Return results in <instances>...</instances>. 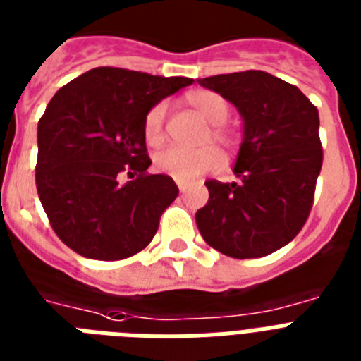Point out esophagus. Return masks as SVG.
<instances>
[{
	"label": "esophagus",
	"instance_id": "esophagus-1",
	"mask_svg": "<svg viewBox=\"0 0 361 361\" xmlns=\"http://www.w3.org/2000/svg\"><path fill=\"white\" fill-rule=\"evenodd\" d=\"M177 186H178V192H180V194H184V192H186V188H188V184L184 183V180H177Z\"/></svg>",
	"mask_w": 361,
	"mask_h": 361
}]
</instances>
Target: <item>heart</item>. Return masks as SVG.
I'll return each mask as SVG.
<instances>
[{"mask_svg": "<svg viewBox=\"0 0 361 361\" xmlns=\"http://www.w3.org/2000/svg\"><path fill=\"white\" fill-rule=\"evenodd\" d=\"M184 104L197 111L210 126L204 137L207 143H214L224 151H233L236 147V135L226 125L229 119L231 106L226 97L209 89H194L184 94ZM166 104H154L147 111L143 119V137L149 147L162 145L166 137ZM221 166L220 151L212 145L201 149H183V147H167L154 157V167L164 175H169L175 180H192V178L216 171Z\"/></svg>", "mask_w": 361, "mask_h": 361, "instance_id": "1", "label": "heart"}]
</instances>
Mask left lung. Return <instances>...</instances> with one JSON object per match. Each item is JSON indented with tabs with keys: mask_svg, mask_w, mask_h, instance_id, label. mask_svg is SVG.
Masks as SVG:
<instances>
[{
	"mask_svg": "<svg viewBox=\"0 0 361 361\" xmlns=\"http://www.w3.org/2000/svg\"><path fill=\"white\" fill-rule=\"evenodd\" d=\"M226 97L244 121L236 183L210 178L195 212L204 242L224 255H270L304 227L322 167L319 111L296 85L262 71L197 80Z\"/></svg>",
	"mask_w": 361,
	"mask_h": 361,
	"instance_id": "1",
	"label": "left lung"
}]
</instances>
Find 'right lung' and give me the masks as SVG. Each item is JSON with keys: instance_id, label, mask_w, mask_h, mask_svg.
I'll list each match as a JSON object with an SVG mask.
<instances>
[{"instance_id": "1", "label": "right lung", "mask_w": 361, "mask_h": 361, "mask_svg": "<svg viewBox=\"0 0 361 361\" xmlns=\"http://www.w3.org/2000/svg\"><path fill=\"white\" fill-rule=\"evenodd\" d=\"M192 83L99 66L54 94L37 128L35 180L51 229L71 250L121 261L149 246L178 188L169 175L147 173L143 119L154 104ZM121 172L138 177L121 185Z\"/></svg>"}]
</instances>
